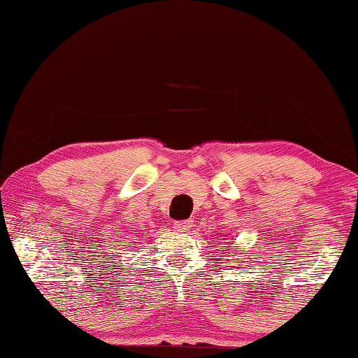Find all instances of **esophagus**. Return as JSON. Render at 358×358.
Here are the masks:
<instances>
[{"mask_svg":"<svg viewBox=\"0 0 358 358\" xmlns=\"http://www.w3.org/2000/svg\"><path fill=\"white\" fill-rule=\"evenodd\" d=\"M174 229H178L179 232H187L191 229V220H179V222H174Z\"/></svg>","mask_w":358,"mask_h":358,"instance_id":"34e87169","label":"esophagus"}]
</instances>
